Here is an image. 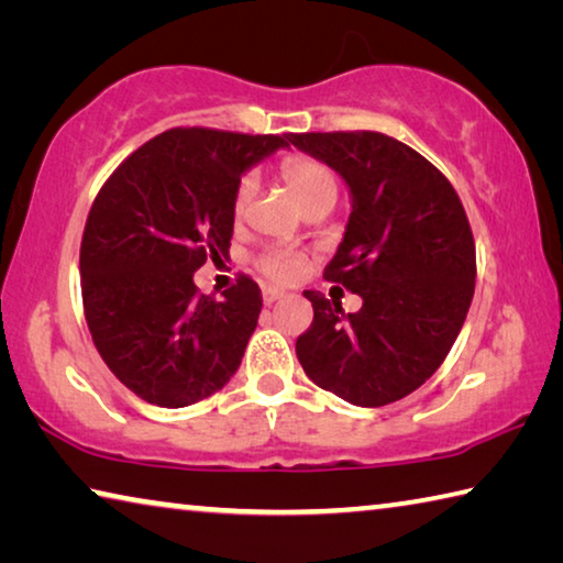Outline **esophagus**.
<instances>
[{
    "instance_id": "obj_1",
    "label": "esophagus",
    "mask_w": 563,
    "mask_h": 563,
    "mask_svg": "<svg viewBox=\"0 0 563 563\" xmlns=\"http://www.w3.org/2000/svg\"><path fill=\"white\" fill-rule=\"evenodd\" d=\"M283 295H285V292H283L280 288H273V285H268V288H263V300L268 302V305L275 302V300H280Z\"/></svg>"
}]
</instances>
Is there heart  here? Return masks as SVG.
<instances>
[{"label": "heart", "mask_w": 563, "mask_h": 563, "mask_svg": "<svg viewBox=\"0 0 563 563\" xmlns=\"http://www.w3.org/2000/svg\"><path fill=\"white\" fill-rule=\"evenodd\" d=\"M280 176L285 178V184H288L295 198H298L305 208L322 201V198H332V201H335L338 196L335 174H332V170L316 156H308V154L285 156L280 161ZM253 194H255V178L251 174H243L235 180L233 198H231V213L235 221H241V218L247 213ZM258 268L273 280L292 283L305 273V258L298 251H278V247H275V251H265L261 255Z\"/></svg>", "instance_id": "1"}]
</instances>
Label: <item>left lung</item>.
I'll return each mask as SVG.
<instances>
[{
	"mask_svg": "<svg viewBox=\"0 0 563 563\" xmlns=\"http://www.w3.org/2000/svg\"><path fill=\"white\" fill-rule=\"evenodd\" d=\"M290 144L345 178L352 213L322 278L362 298L357 312L305 290L312 322L295 342L312 383L357 407L415 393L450 355L470 312L476 251L440 168L377 131L292 133Z\"/></svg>",
	"mask_w": 563,
	"mask_h": 563,
	"instance_id": "1",
	"label": "left lung"
}]
</instances>
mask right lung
Instances as JSON below:
<instances>
[{"label":"right lung","mask_w":563,"mask_h":563,"mask_svg":"<svg viewBox=\"0 0 563 563\" xmlns=\"http://www.w3.org/2000/svg\"><path fill=\"white\" fill-rule=\"evenodd\" d=\"M290 136L168 129L93 198L79 253L84 316L107 367L148 405H194L241 365L263 308L258 283L238 275L218 300L194 273L228 258L235 180Z\"/></svg>","instance_id":"obj_1"}]
</instances>
